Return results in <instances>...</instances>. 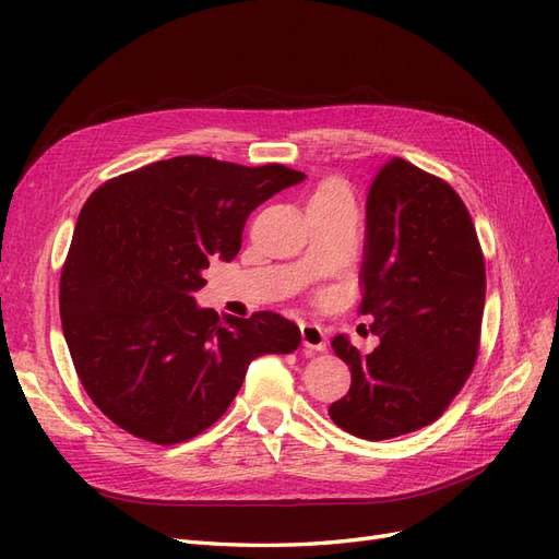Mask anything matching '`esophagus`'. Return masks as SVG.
I'll use <instances>...</instances> for the list:
<instances>
[{
	"label": "esophagus",
	"mask_w": 559,
	"mask_h": 559,
	"mask_svg": "<svg viewBox=\"0 0 559 559\" xmlns=\"http://www.w3.org/2000/svg\"><path fill=\"white\" fill-rule=\"evenodd\" d=\"M300 337L302 345H306L308 352H324L326 349V337L321 326L317 324H300Z\"/></svg>",
	"instance_id": "34e87169"
}]
</instances>
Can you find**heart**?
I'll use <instances>...</instances> for the list:
<instances>
[{
  "label": "heart",
  "instance_id": "b5f03b06",
  "mask_svg": "<svg viewBox=\"0 0 559 559\" xmlns=\"http://www.w3.org/2000/svg\"><path fill=\"white\" fill-rule=\"evenodd\" d=\"M343 186L337 183V181H333V179H329V181H321L319 186H317V191L312 193V200L314 198H324V195H331V193H335V191H341Z\"/></svg>",
  "mask_w": 559,
  "mask_h": 559
}]
</instances>
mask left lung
I'll use <instances>...</instances> for the list:
<instances>
[{"label":"left lung","mask_w":559,"mask_h":559,"mask_svg":"<svg viewBox=\"0 0 559 559\" xmlns=\"http://www.w3.org/2000/svg\"><path fill=\"white\" fill-rule=\"evenodd\" d=\"M359 314L380 345L361 354L345 335L333 352L352 373L331 403L337 427L386 441L445 413L478 359L485 257L462 198L417 165L386 160L366 198Z\"/></svg>","instance_id":"8db88e82"}]
</instances>
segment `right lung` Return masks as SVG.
Here are the masks:
<instances>
[{"instance_id":"add662e5","label":"right lung","mask_w":559,"mask_h":559,"mask_svg":"<svg viewBox=\"0 0 559 559\" xmlns=\"http://www.w3.org/2000/svg\"><path fill=\"white\" fill-rule=\"evenodd\" d=\"M306 175L207 156L158 160L105 181L83 205L60 277V319L76 376L114 425L175 445L210 429L249 364L289 354L300 329L195 306L212 261H233L247 216Z\"/></svg>"}]
</instances>
